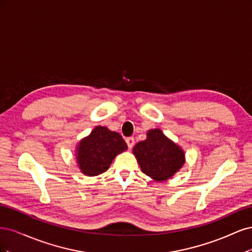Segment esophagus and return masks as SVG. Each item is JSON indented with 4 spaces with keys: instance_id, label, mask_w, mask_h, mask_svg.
I'll return each instance as SVG.
<instances>
[{
    "instance_id": "obj_1",
    "label": "esophagus",
    "mask_w": 252,
    "mask_h": 252,
    "mask_svg": "<svg viewBox=\"0 0 252 252\" xmlns=\"http://www.w3.org/2000/svg\"><path fill=\"white\" fill-rule=\"evenodd\" d=\"M126 143H127L128 148L131 149L133 147V145H134V139L132 138V136H130V138H127L126 139Z\"/></svg>"
}]
</instances>
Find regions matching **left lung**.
Listing matches in <instances>:
<instances>
[{
    "label": "left lung",
    "instance_id": "8db88e82",
    "mask_svg": "<svg viewBox=\"0 0 252 252\" xmlns=\"http://www.w3.org/2000/svg\"><path fill=\"white\" fill-rule=\"evenodd\" d=\"M142 171L151 179L164 181L177 172L184 164V152L168 140L159 129L149 130L147 139L133 148Z\"/></svg>",
    "mask_w": 252,
    "mask_h": 252
}]
</instances>
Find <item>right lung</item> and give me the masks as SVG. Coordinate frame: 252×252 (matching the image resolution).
Returning a JSON list of instances; mask_svg holds the SVG:
<instances>
[{"mask_svg": "<svg viewBox=\"0 0 252 252\" xmlns=\"http://www.w3.org/2000/svg\"><path fill=\"white\" fill-rule=\"evenodd\" d=\"M126 149L127 144L121 134L97 126L89 136L80 142L77 150L78 164L83 173L94 177L107 170L116 156Z\"/></svg>", "mask_w": 252, "mask_h": 252, "instance_id": "add662e5", "label": "right lung"}]
</instances>
